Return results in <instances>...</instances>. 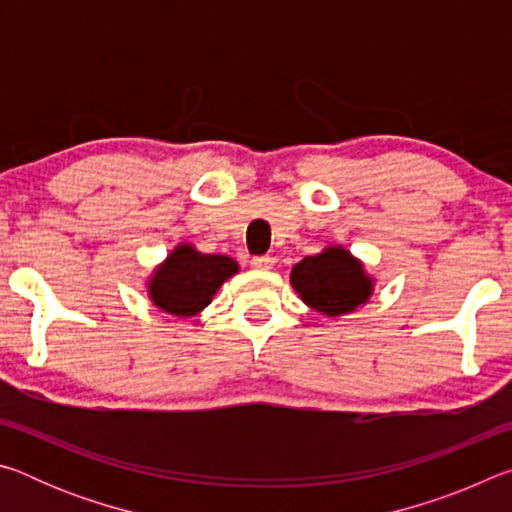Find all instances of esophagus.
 <instances>
[{"label": "esophagus", "instance_id": "esophagus-1", "mask_svg": "<svg viewBox=\"0 0 512 512\" xmlns=\"http://www.w3.org/2000/svg\"><path fill=\"white\" fill-rule=\"evenodd\" d=\"M253 268H259V271H268V268L275 266V257L273 255H259V257H253Z\"/></svg>", "mask_w": 512, "mask_h": 512}]
</instances>
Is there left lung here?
<instances>
[{"mask_svg":"<svg viewBox=\"0 0 512 512\" xmlns=\"http://www.w3.org/2000/svg\"><path fill=\"white\" fill-rule=\"evenodd\" d=\"M291 287L307 307L336 318L366 305L375 291V280L348 248L327 246L291 268Z\"/></svg>","mask_w":512,"mask_h":512,"instance_id":"8db88e82","label":"left lung"}]
</instances>
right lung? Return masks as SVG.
<instances>
[{"label": "right lung", "instance_id": "1", "mask_svg": "<svg viewBox=\"0 0 512 512\" xmlns=\"http://www.w3.org/2000/svg\"><path fill=\"white\" fill-rule=\"evenodd\" d=\"M239 273V264L225 255H205L192 244H178L155 266L146 293L155 307L176 318H192L210 305L221 284Z\"/></svg>", "mask_w": 512, "mask_h": 512}]
</instances>
